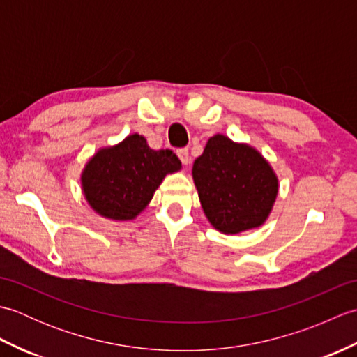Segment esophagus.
Returning <instances> with one entry per match:
<instances>
[{
  "label": "esophagus",
  "mask_w": 357,
  "mask_h": 357,
  "mask_svg": "<svg viewBox=\"0 0 357 357\" xmlns=\"http://www.w3.org/2000/svg\"><path fill=\"white\" fill-rule=\"evenodd\" d=\"M178 158L181 159V162H183L184 165L190 164V155H188V150H187V149L178 150Z\"/></svg>",
  "instance_id": "esophagus-1"
}]
</instances>
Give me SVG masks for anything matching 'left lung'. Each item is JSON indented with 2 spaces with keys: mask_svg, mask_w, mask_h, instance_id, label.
Segmentation results:
<instances>
[{
  "mask_svg": "<svg viewBox=\"0 0 357 357\" xmlns=\"http://www.w3.org/2000/svg\"><path fill=\"white\" fill-rule=\"evenodd\" d=\"M192 174L204 215L218 231L238 234L268 219L279 181L255 147L218 133L195 159Z\"/></svg>",
  "mask_w": 357,
  "mask_h": 357,
  "instance_id": "left-lung-1",
  "label": "left lung"
}]
</instances>
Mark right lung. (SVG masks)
I'll list each match as a JSON object with an SVG mask.
<instances>
[{
	"label": "right lung",
	"instance_id": "right-lung-1",
	"mask_svg": "<svg viewBox=\"0 0 357 357\" xmlns=\"http://www.w3.org/2000/svg\"><path fill=\"white\" fill-rule=\"evenodd\" d=\"M183 169L172 150H153L133 133L102 147L81 173V187L95 213L112 221H132L149 206L169 173Z\"/></svg>",
	"mask_w": 357,
	"mask_h": 357
}]
</instances>
